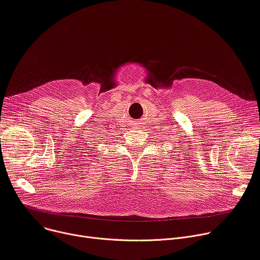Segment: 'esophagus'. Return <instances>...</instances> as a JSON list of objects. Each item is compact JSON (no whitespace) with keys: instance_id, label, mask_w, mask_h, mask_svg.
<instances>
[{"instance_id":"34e87169","label":"esophagus","mask_w":260,"mask_h":260,"mask_svg":"<svg viewBox=\"0 0 260 260\" xmlns=\"http://www.w3.org/2000/svg\"><path fill=\"white\" fill-rule=\"evenodd\" d=\"M135 127H136V126H135ZM137 128H139V126H138V125H137Z\"/></svg>"}]
</instances>
